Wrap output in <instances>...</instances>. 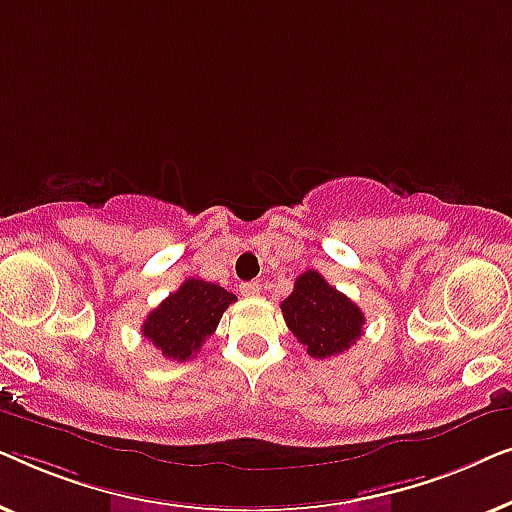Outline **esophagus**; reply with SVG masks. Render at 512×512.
Listing matches in <instances>:
<instances>
[{"label": "esophagus", "instance_id": "34e87169", "mask_svg": "<svg viewBox=\"0 0 512 512\" xmlns=\"http://www.w3.org/2000/svg\"><path fill=\"white\" fill-rule=\"evenodd\" d=\"M240 293L244 298L261 296V284H258V282H244V284H240Z\"/></svg>", "mask_w": 512, "mask_h": 512}]
</instances>
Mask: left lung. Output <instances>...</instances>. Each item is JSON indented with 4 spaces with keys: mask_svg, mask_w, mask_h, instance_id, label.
<instances>
[{
    "mask_svg": "<svg viewBox=\"0 0 512 512\" xmlns=\"http://www.w3.org/2000/svg\"><path fill=\"white\" fill-rule=\"evenodd\" d=\"M289 331L314 359L347 352L363 335L366 317L345 293L333 289L317 270L296 279L291 296L282 303Z\"/></svg>",
    "mask_w": 512,
    "mask_h": 512,
    "instance_id": "obj_1",
    "label": "left lung"
}]
</instances>
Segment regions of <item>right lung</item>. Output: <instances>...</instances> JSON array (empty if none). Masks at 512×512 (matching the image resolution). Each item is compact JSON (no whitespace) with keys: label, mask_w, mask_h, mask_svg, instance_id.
Returning a JSON list of instances; mask_svg holds the SVG:
<instances>
[{"label":"right lung","mask_w":512,"mask_h":512,"mask_svg":"<svg viewBox=\"0 0 512 512\" xmlns=\"http://www.w3.org/2000/svg\"><path fill=\"white\" fill-rule=\"evenodd\" d=\"M235 300V293L223 286L191 277L146 317L142 333L167 359L188 361L200 352Z\"/></svg>","instance_id":"right-lung-1"}]
</instances>
